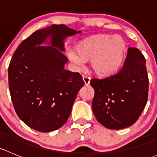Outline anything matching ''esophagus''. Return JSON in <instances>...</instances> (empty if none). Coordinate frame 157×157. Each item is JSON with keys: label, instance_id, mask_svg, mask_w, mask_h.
<instances>
[{"label": "esophagus", "instance_id": "34e87169", "mask_svg": "<svg viewBox=\"0 0 157 157\" xmlns=\"http://www.w3.org/2000/svg\"><path fill=\"white\" fill-rule=\"evenodd\" d=\"M83 82H84L85 85H86V86L90 85V77H87V76H86V75H83Z\"/></svg>", "mask_w": 157, "mask_h": 157}]
</instances>
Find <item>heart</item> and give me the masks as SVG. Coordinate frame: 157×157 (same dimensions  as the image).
Segmentation results:
<instances>
[{
	"mask_svg": "<svg viewBox=\"0 0 157 157\" xmlns=\"http://www.w3.org/2000/svg\"><path fill=\"white\" fill-rule=\"evenodd\" d=\"M128 45L120 36L97 35L81 41L75 51H69L73 62L81 66L90 59V67L97 75L105 77L116 72L124 61Z\"/></svg>",
	"mask_w": 157,
	"mask_h": 157,
	"instance_id": "obj_1",
	"label": "heart"
}]
</instances>
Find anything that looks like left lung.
Segmentation results:
<instances>
[{
  "label": "left lung",
  "instance_id": "left-lung-1",
  "mask_svg": "<svg viewBox=\"0 0 157 157\" xmlns=\"http://www.w3.org/2000/svg\"><path fill=\"white\" fill-rule=\"evenodd\" d=\"M146 60L138 48H129L124 65L116 74L92 79L94 89L92 108L97 121L112 130L122 129L137 121L148 99Z\"/></svg>",
  "mask_w": 157,
  "mask_h": 157
}]
</instances>
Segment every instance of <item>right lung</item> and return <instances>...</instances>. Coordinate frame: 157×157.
Returning a JSON list of instances; mask_svg holds the SVG:
<instances>
[{
	"mask_svg": "<svg viewBox=\"0 0 157 157\" xmlns=\"http://www.w3.org/2000/svg\"><path fill=\"white\" fill-rule=\"evenodd\" d=\"M65 25L36 31L14 52L8 67L9 90L19 118L29 128L50 132L62 127L84 85L79 73L64 70V40L80 33ZM50 37L51 45L40 46Z\"/></svg>",
	"mask_w": 157,
	"mask_h": 157,
	"instance_id": "1",
	"label": "right lung"
}]
</instances>
